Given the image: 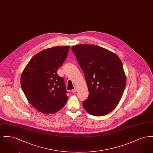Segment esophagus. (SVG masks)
Returning a JSON list of instances; mask_svg holds the SVG:
<instances>
[{"mask_svg":"<svg viewBox=\"0 0 153 153\" xmlns=\"http://www.w3.org/2000/svg\"><path fill=\"white\" fill-rule=\"evenodd\" d=\"M77 87H75L72 90V92L73 93H75V92L77 91Z\"/></svg>","mask_w":153,"mask_h":153,"instance_id":"obj_1","label":"esophagus"}]
</instances>
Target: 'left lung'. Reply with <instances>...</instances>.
Instances as JSON below:
<instances>
[{"label": "left lung", "mask_w": 153, "mask_h": 153, "mask_svg": "<svg viewBox=\"0 0 153 153\" xmlns=\"http://www.w3.org/2000/svg\"><path fill=\"white\" fill-rule=\"evenodd\" d=\"M84 74L89 94L83 107L96 117L111 112L120 102L126 84L122 61L117 54L96 45L73 46Z\"/></svg>", "instance_id": "left-lung-1"}]
</instances>
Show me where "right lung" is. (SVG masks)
<instances>
[{
  "mask_svg": "<svg viewBox=\"0 0 153 153\" xmlns=\"http://www.w3.org/2000/svg\"><path fill=\"white\" fill-rule=\"evenodd\" d=\"M69 48L56 46L39 52L22 72V90L28 102L41 113H56L68 100L64 79L58 76L57 71L65 61Z\"/></svg>",
  "mask_w": 153,
  "mask_h": 153,
  "instance_id": "right-lung-1",
  "label": "right lung"
}]
</instances>
